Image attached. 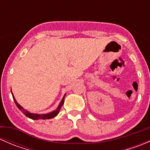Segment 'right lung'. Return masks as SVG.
<instances>
[{"mask_svg":"<svg viewBox=\"0 0 150 150\" xmlns=\"http://www.w3.org/2000/svg\"><path fill=\"white\" fill-rule=\"evenodd\" d=\"M11 94H12V96H13V101H14L16 107H17L18 109H19V110H20L21 111H22V112H23L24 114L27 116V117H29V118H30V119H33V120H46V119L53 118V117H56V116L59 114V112L62 107V105L64 104V96H65L66 93L64 95L62 99V101L60 102V103H59V104L58 107H57V108L55 110H54V111L51 112H49V113H46V114H36V113L30 112L28 111V110H25V109H24L23 107L20 105V104L16 102V99H15V98H14V96H13V93H12V91H11Z\"/></svg>","mask_w":150,"mask_h":150,"instance_id":"add662e5","label":"right lung"}]
</instances>
